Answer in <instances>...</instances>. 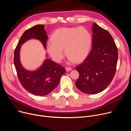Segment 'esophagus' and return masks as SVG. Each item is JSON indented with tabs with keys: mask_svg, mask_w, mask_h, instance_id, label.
Wrapping results in <instances>:
<instances>
[{
	"mask_svg": "<svg viewBox=\"0 0 131 131\" xmlns=\"http://www.w3.org/2000/svg\"><path fill=\"white\" fill-rule=\"evenodd\" d=\"M72 70V68L71 67H66V72H69Z\"/></svg>",
	"mask_w": 131,
	"mask_h": 131,
	"instance_id": "esophagus-1",
	"label": "esophagus"
}]
</instances>
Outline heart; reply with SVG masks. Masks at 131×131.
Instances as JSON below:
<instances>
[{"label": "heart", "instance_id": "1", "mask_svg": "<svg viewBox=\"0 0 131 131\" xmlns=\"http://www.w3.org/2000/svg\"><path fill=\"white\" fill-rule=\"evenodd\" d=\"M51 43L47 45V50L51 58L60 63L64 56L63 50L69 63L85 59L92 46L91 34L83 27H61L50 37Z\"/></svg>", "mask_w": 131, "mask_h": 131}]
</instances>
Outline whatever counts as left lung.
I'll return each instance as SVG.
<instances>
[{
    "mask_svg": "<svg viewBox=\"0 0 131 131\" xmlns=\"http://www.w3.org/2000/svg\"><path fill=\"white\" fill-rule=\"evenodd\" d=\"M92 47L83 63L76 67L79 77L75 82L80 91L94 94L106 89L116 73L118 50L112 36L94 23Z\"/></svg>",
    "mask_w": 131,
    "mask_h": 131,
    "instance_id": "1",
    "label": "left lung"
}]
</instances>
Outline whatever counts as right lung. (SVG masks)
<instances>
[{
    "label": "right lung",
    "mask_w": 131,
    "mask_h": 131,
    "mask_svg": "<svg viewBox=\"0 0 131 131\" xmlns=\"http://www.w3.org/2000/svg\"><path fill=\"white\" fill-rule=\"evenodd\" d=\"M37 39L42 43L45 49L48 37L45 25H37L25 31L20 37L14 51V63L20 84L26 91L39 96L49 94L56 88L65 69L49 59H46L42 64L34 71L27 70L20 61L21 46L30 39Z\"/></svg>",
    "instance_id": "1"
}]
</instances>
